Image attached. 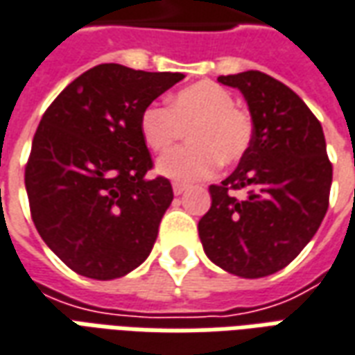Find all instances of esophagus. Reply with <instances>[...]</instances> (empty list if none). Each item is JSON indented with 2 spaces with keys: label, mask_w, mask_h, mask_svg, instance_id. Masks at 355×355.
<instances>
[{
  "label": "esophagus",
  "mask_w": 355,
  "mask_h": 355,
  "mask_svg": "<svg viewBox=\"0 0 355 355\" xmlns=\"http://www.w3.org/2000/svg\"><path fill=\"white\" fill-rule=\"evenodd\" d=\"M184 190L186 184H182V182H173V192H175V196H180Z\"/></svg>",
  "instance_id": "esophagus-1"
}]
</instances>
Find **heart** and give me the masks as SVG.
<instances>
[{"label": "heart", "mask_w": 355, "mask_h": 355, "mask_svg": "<svg viewBox=\"0 0 355 355\" xmlns=\"http://www.w3.org/2000/svg\"><path fill=\"white\" fill-rule=\"evenodd\" d=\"M232 92L202 80L178 90L169 107L150 103L140 113V135L153 152H165L188 126V146L171 150L157 161V171L178 182L211 177L223 165L242 159L254 142V119L234 105Z\"/></svg>", "instance_id": "heart-1"}]
</instances>
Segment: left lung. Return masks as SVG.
I'll return each instance as SVG.
<instances>
[{
	"label": "left lung",
	"mask_w": 355,
	"mask_h": 355,
	"mask_svg": "<svg viewBox=\"0 0 355 355\" xmlns=\"http://www.w3.org/2000/svg\"><path fill=\"white\" fill-rule=\"evenodd\" d=\"M217 80L244 94L254 142L230 177L209 186L211 207L198 232L213 263L259 279L286 267L313 238L329 209L333 163L321 123L286 84L259 71ZM238 189L247 198L238 200Z\"/></svg>",
	"instance_id": "8db88e82"
}]
</instances>
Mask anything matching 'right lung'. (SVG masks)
<instances>
[{"label":"right lung","instance_id":"right-lung-1","mask_svg":"<svg viewBox=\"0 0 355 355\" xmlns=\"http://www.w3.org/2000/svg\"><path fill=\"white\" fill-rule=\"evenodd\" d=\"M182 78L103 63L46 109L24 186L40 236L74 272L119 279L152 252L173 186L161 175L146 177L153 161L140 113Z\"/></svg>","mask_w":355,"mask_h":355}]
</instances>
